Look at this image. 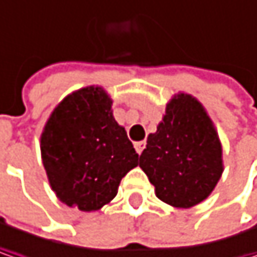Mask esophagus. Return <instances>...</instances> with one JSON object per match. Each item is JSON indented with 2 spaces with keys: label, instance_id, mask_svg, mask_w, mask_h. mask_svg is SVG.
I'll return each instance as SVG.
<instances>
[{
  "label": "esophagus",
  "instance_id": "obj_1",
  "mask_svg": "<svg viewBox=\"0 0 257 257\" xmlns=\"http://www.w3.org/2000/svg\"><path fill=\"white\" fill-rule=\"evenodd\" d=\"M144 146H146V143H144V141L135 143V144H134V147H135V152L138 153V154H141V153H143V150H144Z\"/></svg>",
  "mask_w": 257,
  "mask_h": 257
}]
</instances>
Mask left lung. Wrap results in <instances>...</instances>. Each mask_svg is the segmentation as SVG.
I'll return each instance as SVG.
<instances>
[{"label": "left lung", "mask_w": 257, "mask_h": 257, "mask_svg": "<svg viewBox=\"0 0 257 257\" xmlns=\"http://www.w3.org/2000/svg\"><path fill=\"white\" fill-rule=\"evenodd\" d=\"M140 168L156 196L175 207H193L213 191L223 171L221 141L196 98L179 94L166 105L140 156Z\"/></svg>", "instance_id": "left-lung-1"}]
</instances>
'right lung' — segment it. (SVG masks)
Listing matches in <instances>:
<instances>
[{"label": "right lung", "mask_w": 257, "mask_h": 257, "mask_svg": "<svg viewBox=\"0 0 257 257\" xmlns=\"http://www.w3.org/2000/svg\"><path fill=\"white\" fill-rule=\"evenodd\" d=\"M41 154L56 196L83 212L113 200L122 178L138 165L100 86L82 88L56 107L41 137Z\"/></svg>", "instance_id": "add662e5"}]
</instances>
